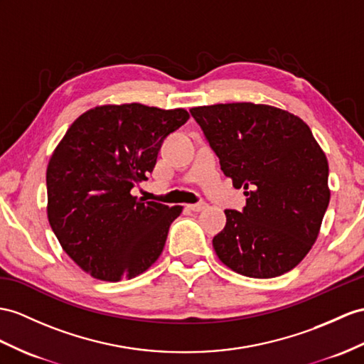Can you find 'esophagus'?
Listing matches in <instances>:
<instances>
[{
  "mask_svg": "<svg viewBox=\"0 0 364 364\" xmlns=\"http://www.w3.org/2000/svg\"><path fill=\"white\" fill-rule=\"evenodd\" d=\"M208 205L205 202H198V203H190V205H187L188 210L194 211V213H199V211H203Z\"/></svg>",
  "mask_w": 364,
  "mask_h": 364,
  "instance_id": "34e87169",
  "label": "esophagus"
}]
</instances>
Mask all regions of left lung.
I'll use <instances>...</instances> for the list:
<instances>
[{"mask_svg":"<svg viewBox=\"0 0 364 364\" xmlns=\"http://www.w3.org/2000/svg\"><path fill=\"white\" fill-rule=\"evenodd\" d=\"M220 168L244 187L242 211L225 210L218 258L244 277L274 278L304 259L329 205V165L298 115L255 103L190 109Z\"/></svg>","mask_w":364,"mask_h":364,"instance_id":"8db88e82","label":"left lung"}]
</instances>
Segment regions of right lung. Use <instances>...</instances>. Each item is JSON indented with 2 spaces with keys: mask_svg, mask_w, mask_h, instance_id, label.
<instances>
[{
  "mask_svg": "<svg viewBox=\"0 0 364 364\" xmlns=\"http://www.w3.org/2000/svg\"><path fill=\"white\" fill-rule=\"evenodd\" d=\"M190 119L140 103L97 106L69 127L48 171V219L80 269L102 281L144 273L161 256L182 207L132 196L159 149Z\"/></svg>",
  "mask_w": 364,
  "mask_h": 364,
  "instance_id": "obj_1",
  "label": "right lung"
}]
</instances>
